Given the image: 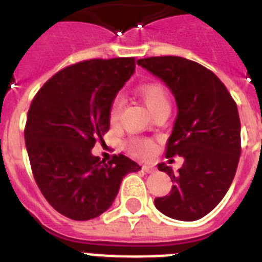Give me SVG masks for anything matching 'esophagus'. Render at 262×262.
<instances>
[{
    "instance_id": "1",
    "label": "esophagus",
    "mask_w": 262,
    "mask_h": 262,
    "mask_svg": "<svg viewBox=\"0 0 262 262\" xmlns=\"http://www.w3.org/2000/svg\"><path fill=\"white\" fill-rule=\"evenodd\" d=\"M143 170L145 172H155V167L151 166V164H145V166H143Z\"/></svg>"
}]
</instances>
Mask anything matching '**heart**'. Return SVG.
I'll use <instances>...</instances> for the list:
<instances>
[{
	"instance_id": "heart-1",
	"label": "heart",
	"mask_w": 262,
	"mask_h": 262,
	"mask_svg": "<svg viewBox=\"0 0 262 262\" xmlns=\"http://www.w3.org/2000/svg\"><path fill=\"white\" fill-rule=\"evenodd\" d=\"M139 95L152 113H156V111L163 108V107H170L167 92L158 83L143 84L141 87H139ZM121 108H122V99H121V96H115L114 100L111 102L110 113H108L111 122H117L118 121ZM129 147H130V149L135 152L136 155L145 158V156L151 155L155 145H154L151 140L133 139L129 143Z\"/></svg>"
}]
</instances>
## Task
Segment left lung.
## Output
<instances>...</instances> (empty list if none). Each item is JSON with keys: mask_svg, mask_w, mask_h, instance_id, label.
Wrapping results in <instances>:
<instances>
[{"mask_svg": "<svg viewBox=\"0 0 262 262\" xmlns=\"http://www.w3.org/2000/svg\"><path fill=\"white\" fill-rule=\"evenodd\" d=\"M171 91L178 114L168 137L166 158H183L182 167L158 164L174 182L155 207L175 220L193 222L223 200L235 177L241 156V121L231 95L219 77L182 57L137 61Z\"/></svg>", "mask_w": 262, "mask_h": 262, "instance_id": "left-lung-1", "label": "left lung"}]
</instances>
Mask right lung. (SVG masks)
Wrapping results in <instances>:
<instances>
[{
  "label": "right lung",
  "instance_id": "right-lung-1",
  "mask_svg": "<svg viewBox=\"0 0 262 262\" xmlns=\"http://www.w3.org/2000/svg\"><path fill=\"white\" fill-rule=\"evenodd\" d=\"M135 58L91 59L65 68L43 85L27 115L26 147L39 189L73 220L98 217L113 205L125 175L141 166L123 155H92L110 129V106L135 73Z\"/></svg>",
  "mask_w": 262,
  "mask_h": 262
}]
</instances>
